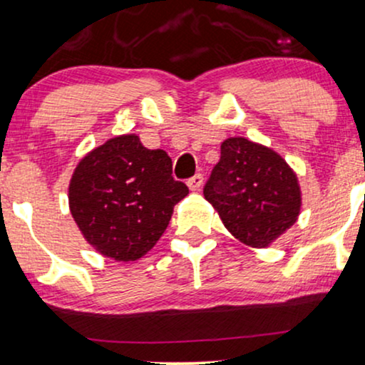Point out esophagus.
Masks as SVG:
<instances>
[{
    "mask_svg": "<svg viewBox=\"0 0 365 365\" xmlns=\"http://www.w3.org/2000/svg\"><path fill=\"white\" fill-rule=\"evenodd\" d=\"M201 186H203V174H195L192 178L187 179V187L191 191H197Z\"/></svg>",
    "mask_w": 365,
    "mask_h": 365,
    "instance_id": "esophagus-1",
    "label": "esophagus"
}]
</instances>
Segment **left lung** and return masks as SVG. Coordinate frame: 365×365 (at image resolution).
I'll return each mask as SVG.
<instances>
[{
	"instance_id": "left-lung-1",
	"label": "left lung",
	"mask_w": 365,
	"mask_h": 365,
	"mask_svg": "<svg viewBox=\"0 0 365 365\" xmlns=\"http://www.w3.org/2000/svg\"><path fill=\"white\" fill-rule=\"evenodd\" d=\"M225 227L238 240L265 247L298 220V179L281 155L244 137L227 138L203 187Z\"/></svg>"
}]
</instances>
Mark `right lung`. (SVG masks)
<instances>
[{
    "mask_svg": "<svg viewBox=\"0 0 365 365\" xmlns=\"http://www.w3.org/2000/svg\"><path fill=\"white\" fill-rule=\"evenodd\" d=\"M190 192L164 150L137 135L110 138L84 157L69 184V208L86 240L115 260H137L157 244Z\"/></svg>",
    "mask_w": 365,
    "mask_h": 365,
    "instance_id": "right-lung-1",
    "label": "right lung"
}]
</instances>
